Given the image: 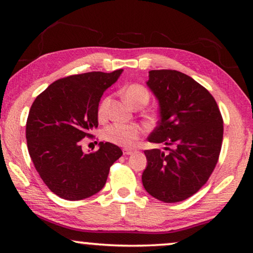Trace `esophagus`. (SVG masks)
Masks as SVG:
<instances>
[{
    "mask_svg": "<svg viewBox=\"0 0 253 253\" xmlns=\"http://www.w3.org/2000/svg\"><path fill=\"white\" fill-rule=\"evenodd\" d=\"M123 153H124V155H131V154L134 153V149H129V148H124V149H123Z\"/></svg>",
    "mask_w": 253,
    "mask_h": 253,
    "instance_id": "1",
    "label": "esophagus"
}]
</instances>
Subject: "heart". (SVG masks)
I'll return each instance as SVG.
<instances>
[{
	"label": "heart",
	"mask_w": 253,
	"mask_h": 253,
	"mask_svg": "<svg viewBox=\"0 0 253 253\" xmlns=\"http://www.w3.org/2000/svg\"><path fill=\"white\" fill-rule=\"evenodd\" d=\"M124 97L132 107H143L149 100V92L142 84H131L124 88ZM110 97H105L98 107V116L105 118L108 111ZM142 135V128L137 125H126V124H113L104 131V138L110 143L119 146L132 147L136 140Z\"/></svg>",
	"instance_id": "1"
}]
</instances>
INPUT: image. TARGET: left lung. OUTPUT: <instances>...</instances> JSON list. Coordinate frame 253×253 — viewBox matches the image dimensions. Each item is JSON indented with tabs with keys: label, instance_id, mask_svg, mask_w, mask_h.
<instances>
[{
	"label": "left lung",
	"instance_id": "1",
	"mask_svg": "<svg viewBox=\"0 0 253 253\" xmlns=\"http://www.w3.org/2000/svg\"><path fill=\"white\" fill-rule=\"evenodd\" d=\"M148 88L160 105L158 125L148 142L165 144L168 154L145 151V190L165 203L195 194L211 176L221 152L223 119L215 99L203 85L176 70H151Z\"/></svg>",
	"mask_w": 253,
	"mask_h": 253
}]
</instances>
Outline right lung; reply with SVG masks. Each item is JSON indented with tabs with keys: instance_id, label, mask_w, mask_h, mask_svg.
I'll use <instances>...</instances> for the list:
<instances>
[{
	"instance_id": "obj_1",
	"label": "right lung",
	"mask_w": 253,
	"mask_h": 253,
	"mask_svg": "<svg viewBox=\"0 0 253 253\" xmlns=\"http://www.w3.org/2000/svg\"><path fill=\"white\" fill-rule=\"evenodd\" d=\"M123 69L92 71L51 84L36 98L27 121L30 157L42 181L61 199H87L105 186L110 166L123 155L111 143L84 154L80 140L98 127V106Z\"/></svg>"
}]
</instances>
